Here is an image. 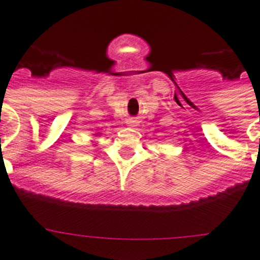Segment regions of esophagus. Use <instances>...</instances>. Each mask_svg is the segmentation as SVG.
<instances>
[{
  "instance_id": "esophagus-1",
  "label": "esophagus",
  "mask_w": 260,
  "mask_h": 260,
  "mask_svg": "<svg viewBox=\"0 0 260 260\" xmlns=\"http://www.w3.org/2000/svg\"><path fill=\"white\" fill-rule=\"evenodd\" d=\"M139 123L140 121L135 118H132L128 120V125H129V127H137V125H139Z\"/></svg>"
}]
</instances>
